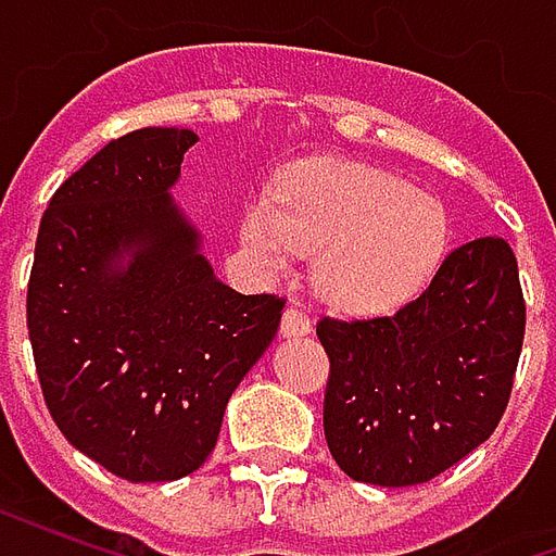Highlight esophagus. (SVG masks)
<instances>
[{
    "label": "esophagus",
    "instance_id": "obj_1",
    "mask_svg": "<svg viewBox=\"0 0 556 556\" xmlns=\"http://www.w3.org/2000/svg\"><path fill=\"white\" fill-rule=\"evenodd\" d=\"M279 333L286 339L294 337H309L313 333V321H309V315L298 309V306H289L286 313H282V325H279Z\"/></svg>",
    "mask_w": 556,
    "mask_h": 556
}]
</instances>
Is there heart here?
I'll return each instance as SVG.
<instances>
[{"label": "heart", "mask_w": 556, "mask_h": 556, "mask_svg": "<svg viewBox=\"0 0 556 556\" xmlns=\"http://www.w3.org/2000/svg\"><path fill=\"white\" fill-rule=\"evenodd\" d=\"M241 241L267 274L315 255V291L330 306L378 315L408 303L441 265L450 219L438 199L354 160H306L277 195L250 199Z\"/></svg>", "instance_id": "heart-1"}]
</instances>
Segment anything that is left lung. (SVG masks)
<instances>
[{
    "label": "left lung",
    "instance_id": "obj_1",
    "mask_svg": "<svg viewBox=\"0 0 556 556\" xmlns=\"http://www.w3.org/2000/svg\"><path fill=\"white\" fill-rule=\"evenodd\" d=\"M315 333L330 357L325 438L337 465L369 485H417L497 429L525 342L518 262L503 238L443 258L396 315Z\"/></svg>",
    "mask_w": 556,
    "mask_h": 556
}]
</instances>
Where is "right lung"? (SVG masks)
<instances>
[{
    "mask_svg": "<svg viewBox=\"0 0 556 556\" xmlns=\"http://www.w3.org/2000/svg\"><path fill=\"white\" fill-rule=\"evenodd\" d=\"M195 139L184 127L113 139L55 190L35 241L26 318L47 408L130 482L202 467L286 306L226 286L172 199Z\"/></svg>",
    "mask_w": 556,
    "mask_h": 556,
    "instance_id": "add662e5",
    "label": "right lung"
}]
</instances>
